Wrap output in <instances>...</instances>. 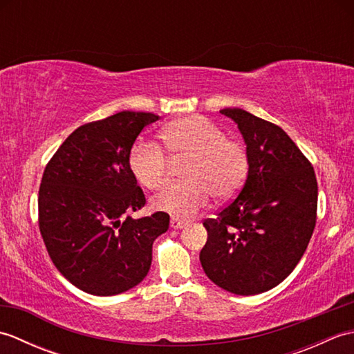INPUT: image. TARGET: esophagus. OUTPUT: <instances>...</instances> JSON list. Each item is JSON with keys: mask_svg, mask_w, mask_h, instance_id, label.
I'll return each instance as SVG.
<instances>
[{"mask_svg": "<svg viewBox=\"0 0 354 354\" xmlns=\"http://www.w3.org/2000/svg\"><path fill=\"white\" fill-rule=\"evenodd\" d=\"M187 225V222H184V221H181V219H176V217H171V221H170V227L173 228V230H181V228H184Z\"/></svg>", "mask_w": 354, "mask_h": 354, "instance_id": "obj_1", "label": "esophagus"}]
</instances>
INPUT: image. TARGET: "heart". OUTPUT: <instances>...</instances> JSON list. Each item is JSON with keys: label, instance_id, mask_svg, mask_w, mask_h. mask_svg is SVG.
Masks as SVG:
<instances>
[{"label": "heart", "instance_id": "heart-1", "mask_svg": "<svg viewBox=\"0 0 354 354\" xmlns=\"http://www.w3.org/2000/svg\"><path fill=\"white\" fill-rule=\"evenodd\" d=\"M162 141L173 161H187V183L171 184L155 196L153 207L179 219H192L204 209L212 194L230 199L245 184L250 169L242 142L225 137L219 126L202 115L179 118L162 129ZM129 165L140 184L161 189L170 178V160L155 141H140L131 150Z\"/></svg>", "mask_w": 354, "mask_h": 354}]
</instances>
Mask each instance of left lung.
Returning a JSON list of instances; mask_svg holds the SVG:
<instances>
[{
	"label": "left lung",
	"mask_w": 354,
	"mask_h": 354,
	"mask_svg": "<svg viewBox=\"0 0 354 354\" xmlns=\"http://www.w3.org/2000/svg\"><path fill=\"white\" fill-rule=\"evenodd\" d=\"M237 123L250 169L242 189L214 219L199 254L207 277L236 295L280 284L301 260L317 223L318 184L310 161L280 126L240 108Z\"/></svg>",
	"instance_id": "8db88e82"
}]
</instances>
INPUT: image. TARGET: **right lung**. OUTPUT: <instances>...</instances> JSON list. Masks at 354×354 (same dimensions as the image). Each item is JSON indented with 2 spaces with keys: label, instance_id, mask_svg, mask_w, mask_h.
I'll return each instance as SVG.
<instances>
[{
  "label": "right lung",
  "instance_id": "1",
  "mask_svg": "<svg viewBox=\"0 0 354 354\" xmlns=\"http://www.w3.org/2000/svg\"><path fill=\"white\" fill-rule=\"evenodd\" d=\"M158 118L123 111L80 126L44 170L37 208L45 248L59 272L91 295H118L141 283L153 240L169 230L164 212L124 218L146 204L129 155Z\"/></svg>",
  "mask_w": 354,
  "mask_h": 354
}]
</instances>
